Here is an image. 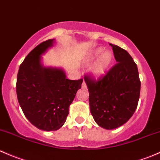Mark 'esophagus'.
<instances>
[{
    "instance_id": "1",
    "label": "esophagus",
    "mask_w": 160,
    "mask_h": 160,
    "mask_svg": "<svg viewBox=\"0 0 160 160\" xmlns=\"http://www.w3.org/2000/svg\"><path fill=\"white\" fill-rule=\"evenodd\" d=\"M82 87H83V88H86V87H87V84H86L84 80H83V83H82Z\"/></svg>"
}]
</instances>
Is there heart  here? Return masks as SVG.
Wrapping results in <instances>:
<instances>
[{
    "label": "heart",
    "instance_id": "1",
    "mask_svg": "<svg viewBox=\"0 0 160 160\" xmlns=\"http://www.w3.org/2000/svg\"><path fill=\"white\" fill-rule=\"evenodd\" d=\"M96 60L92 67V73L97 77H103L113 60V55L109 50H104L103 48H97L90 51L87 55V63H90Z\"/></svg>",
    "mask_w": 160,
    "mask_h": 160
}]
</instances>
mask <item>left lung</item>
<instances>
[{
  "label": "left lung",
  "mask_w": 160,
  "mask_h": 160,
  "mask_svg": "<svg viewBox=\"0 0 160 160\" xmlns=\"http://www.w3.org/2000/svg\"><path fill=\"white\" fill-rule=\"evenodd\" d=\"M110 45L117 63L97 80L90 74L84 76L90 112L95 122L107 129L120 127L133 115L141 84L132 57L119 46Z\"/></svg>",
  "instance_id": "obj_1"
}]
</instances>
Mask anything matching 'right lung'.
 Returning <instances> with one entry per match:
<instances>
[{"label": "right lung", "mask_w": 160, "mask_h": 160, "mask_svg": "<svg viewBox=\"0 0 160 160\" xmlns=\"http://www.w3.org/2000/svg\"><path fill=\"white\" fill-rule=\"evenodd\" d=\"M53 43V39L48 40L32 50L17 77V96L23 112L33 126L44 131L58 130L64 124L83 82V79L68 80L60 69L42 66L40 55Z\"/></svg>", "instance_id": "add662e5"}]
</instances>
